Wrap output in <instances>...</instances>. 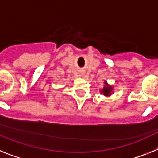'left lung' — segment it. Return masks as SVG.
Returning a JSON list of instances; mask_svg holds the SVG:
<instances>
[{
    "mask_svg": "<svg viewBox=\"0 0 158 158\" xmlns=\"http://www.w3.org/2000/svg\"><path fill=\"white\" fill-rule=\"evenodd\" d=\"M110 90H111V87H109V86H106L103 88L102 92H103L104 95H110Z\"/></svg>",
    "mask_w": 158,
    "mask_h": 158,
    "instance_id": "left-lung-1",
    "label": "left lung"
}]
</instances>
